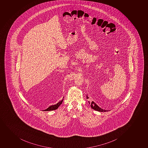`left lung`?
Wrapping results in <instances>:
<instances>
[{
  "mask_svg": "<svg viewBox=\"0 0 148 148\" xmlns=\"http://www.w3.org/2000/svg\"><path fill=\"white\" fill-rule=\"evenodd\" d=\"M88 98H89V97L87 96V99H88ZM89 103L90 104V107H91L92 109L95 110H97V111H98V112H108V110H105L101 109V108H100L99 107L95 102H93V101H92L91 102L89 101Z\"/></svg>",
  "mask_w": 148,
  "mask_h": 148,
  "instance_id": "left-lung-1",
  "label": "left lung"
}]
</instances>
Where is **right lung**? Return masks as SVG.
<instances>
[{
	"instance_id": "obj_1",
	"label": "right lung",
	"mask_w": 148,
	"mask_h": 148,
	"mask_svg": "<svg viewBox=\"0 0 148 148\" xmlns=\"http://www.w3.org/2000/svg\"><path fill=\"white\" fill-rule=\"evenodd\" d=\"M63 98H64V97L62 99L60 100V101H59L58 103H56V104L53 105L49 106L47 109H45V110H43V111H51V110H55L58 109V108L59 107V106L62 103Z\"/></svg>"
}]
</instances>
